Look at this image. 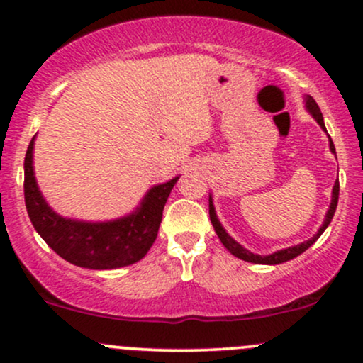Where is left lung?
Segmentation results:
<instances>
[{"instance_id": "1", "label": "left lung", "mask_w": 363, "mask_h": 363, "mask_svg": "<svg viewBox=\"0 0 363 363\" xmlns=\"http://www.w3.org/2000/svg\"><path fill=\"white\" fill-rule=\"evenodd\" d=\"M303 102H306L307 112H309L312 118L318 121V124H319L320 128H323V131H326V126H324L323 114H320L319 106H318V104H315L314 99H312L311 95H303ZM328 138H329V150H331V153H335V155H336V150H335V145H333L331 136L328 135ZM338 196H340V182L336 181L335 186H333L331 205H329V210H328L326 216H324V222H323V225H320L318 234H314V237H311L309 240H303V242H301V244L291 245V247H286V249H281V251H277V252H273V254H268V256H261V254H254L251 251H247V249L242 247V245L237 242L234 237H230V235L227 234V230H225L223 225L220 223L218 216H216L215 205H213V198H211V194H210V220H211V223H213V228H215L216 235H218V239L222 240V244L225 245V247H227V251H230L235 257H239V259L247 261V262H254V264H281V262H286V261L294 259V257L301 256V254L303 251H307V249H309L311 245L319 239L320 234H323V232L326 230L328 225L331 223L333 215H335L336 206H338Z\"/></svg>"}]
</instances>
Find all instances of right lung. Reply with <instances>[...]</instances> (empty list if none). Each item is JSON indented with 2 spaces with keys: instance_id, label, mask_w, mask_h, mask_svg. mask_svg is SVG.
<instances>
[{
  "instance_id": "obj_1",
  "label": "right lung",
  "mask_w": 363,
  "mask_h": 363,
  "mask_svg": "<svg viewBox=\"0 0 363 363\" xmlns=\"http://www.w3.org/2000/svg\"><path fill=\"white\" fill-rule=\"evenodd\" d=\"M35 136L25 153L23 194L28 218L45 244L62 259L89 269H116L143 259L155 242L162 213L179 176L150 187L131 213L107 222L66 218L52 210L37 186Z\"/></svg>"
}]
</instances>
